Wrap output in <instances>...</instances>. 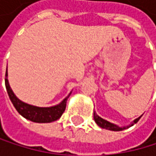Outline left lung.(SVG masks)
<instances>
[{
  "label": "left lung",
  "instance_id": "left-lung-1",
  "mask_svg": "<svg viewBox=\"0 0 156 156\" xmlns=\"http://www.w3.org/2000/svg\"><path fill=\"white\" fill-rule=\"evenodd\" d=\"M142 116V115H141ZM140 116V117H141ZM140 117H139V118H136V120H134L133 121V122L129 125V126H132V125H134L135 123H136L137 122H139V120L140 119ZM94 122L97 123V125L98 126H100L101 128H104V129H108V130H111V131H122V130H123V129H126V127H120V126H118V125H116V124H114V123H111V122H108V121H106V120H104V119H102L101 117H99L97 114H96V112H94ZM129 126H127V128L129 127Z\"/></svg>",
  "mask_w": 156,
  "mask_h": 156
}]
</instances>
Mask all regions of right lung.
I'll list each match as a JSON object with an SVG mask.
<instances>
[{
    "mask_svg": "<svg viewBox=\"0 0 156 156\" xmlns=\"http://www.w3.org/2000/svg\"><path fill=\"white\" fill-rule=\"evenodd\" d=\"M5 87H6L7 94L9 95L12 104L17 110V112L27 120H30L34 122H51L60 119L62 114L65 110V108H66L67 98L71 94L70 93L68 96L65 97L60 104L49 108H40L29 105L20 101L13 93L7 80V70L6 73H5Z\"/></svg>",
    "mask_w": 156,
    "mask_h": 156,
    "instance_id": "obj_1",
    "label": "right lung"
}]
</instances>
